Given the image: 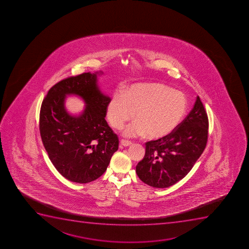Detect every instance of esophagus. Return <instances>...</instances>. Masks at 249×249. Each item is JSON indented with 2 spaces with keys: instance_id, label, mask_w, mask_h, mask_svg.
I'll return each mask as SVG.
<instances>
[{
  "instance_id": "1",
  "label": "esophagus",
  "mask_w": 249,
  "mask_h": 249,
  "mask_svg": "<svg viewBox=\"0 0 249 249\" xmlns=\"http://www.w3.org/2000/svg\"><path fill=\"white\" fill-rule=\"evenodd\" d=\"M131 141H126V140H122L120 142V147H128L131 144Z\"/></svg>"
}]
</instances>
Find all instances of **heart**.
<instances>
[{"label": "heart", "instance_id": "b5f03b06", "mask_svg": "<svg viewBox=\"0 0 249 249\" xmlns=\"http://www.w3.org/2000/svg\"><path fill=\"white\" fill-rule=\"evenodd\" d=\"M188 101L183 92L158 82L138 83L123 94H113L106 113L113 128L121 130L134 117L136 120L124 131L126 137L145 136L164 138L179 126L187 113Z\"/></svg>", "mask_w": 249, "mask_h": 249}]
</instances>
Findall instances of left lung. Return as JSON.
I'll use <instances>...</instances> for the list:
<instances>
[{"label":"left lung","mask_w":249,"mask_h":249,"mask_svg":"<svg viewBox=\"0 0 249 249\" xmlns=\"http://www.w3.org/2000/svg\"><path fill=\"white\" fill-rule=\"evenodd\" d=\"M209 119L199 96L179 126L169 136L145 143V155L136 174L146 184L165 188L192 170L206 147Z\"/></svg>","instance_id":"1"}]
</instances>
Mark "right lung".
I'll return each mask as SVG.
<instances>
[{"mask_svg":"<svg viewBox=\"0 0 249 249\" xmlns=\"http://www.w3.org/2000/svg\"><path fill=\"white\" fill-rule=\"evenodd\" d=\"M100 74L103 72L83 73L58 82L48 91L39 112V132L50 160L63 177L78 183L101 177L118 149V136L105 119L110 98L99 89ZM67 94L84 100L81 115L67 112Z\"/></svg>","mask_w":249,"mask_h":249,"instance_id":"add662e5","label":"right lung"}]
</instances>
